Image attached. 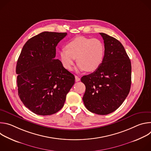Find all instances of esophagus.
Here are the masks:
<instances>
[{"label": "esophagus", "mask_w": 151, "mask_h": 151, "mask_svg": "<svg viewBox=\"0 0 151 151\" xmlns=\"http://www.w3.org/2000/svg\"><path fill=\"white\" fill-rule=\"evenodd\" d=\"M75 77V81H76V82H78V81H80V78H79V77H78V76H76V75Z\"/></svg>", "instance_id": "34e87169"}]
</instances>
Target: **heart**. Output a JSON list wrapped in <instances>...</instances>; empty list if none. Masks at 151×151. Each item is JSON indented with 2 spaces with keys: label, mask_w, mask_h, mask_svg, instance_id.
<instances>
[{
  "label": "heart",
  "mask_w": 151,
  "mask_h": 151,
  "mask_svg": "<svg viewBox=\"0 0 151 151\" xmlns=\"http://www.w3.org/2000/svg\"><path fill=\"white\" fill-rule=\"evenodd\" d=\"M60 52V60L63 67L71 70L77 59L78 70L93 72L103 63L104 57V46L98 39L78 36L66 45Z\"/></svg>",
  "instance_id": "obj_1"
}]
</instances>
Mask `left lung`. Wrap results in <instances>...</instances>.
<instances>
[{
    "instance_id": "1",
    "label": "left lung",
    "mask_w": 151,
    "mask_h": 151,
    "mask_svg": "<svg viewBox=\"0 0 151 151\" xmlns=\"http://www.w3.org/2000/svg\"><path fill=\"white\" fill-rule=\"evenodd\" d=\"M104 44V57L99 68L81 78L85 85L82 100L89 111L107 115L122 104L130 90L132 65L123 45L116 39L100 33Z\"/></svg>"
}]
</instances>
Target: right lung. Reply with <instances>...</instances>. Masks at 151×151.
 Returning <instances> with one entry per match:
<instances>
[{"label":"right lung","instance_id":"1","mask_svg":"<svg viewBox=\"0 0 151 151\" xmlns=\"http://www.w3.org/2000/svg\"><path fill=\"white\" fill-rule=\"evenodd\" d=\"M66 35L40 33L27 41L18 57V96L24 105L37 115H50L59 111L75 83L74 75L55 59L56 47Z\"/></svg>","mask_w":151,"mask_h":151}]
</instances>
